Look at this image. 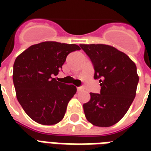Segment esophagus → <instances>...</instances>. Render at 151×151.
<instances>
[{"label":"esophagus","mask_w":151,"mask_h":151,"mask_svg":"<svg viewBox=\"0 0 151 151\" xmlns=\"http://www.w3.org/2000/svg\"><path fill=\"white\" fill-rule=\"evenodd\" d=\"M77 90H78V91H84V88L82 87V86H79V87H78L77 88Z\"/></svg>","instance_id":"obj_1"}]
</instances>
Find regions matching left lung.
<instances>
[{"label":"left lung","instance_id":"obj_1","mask_svg":"<svg viewBox=\"0 0 151 151\" xmlns=\"http://www.w3.org/2000/svg\"><path fill=\"white\" fill-rule=\"evenodd\" d=\"M91 60L94 78L100 82V93H91L83 104L86 118L92 124L109 127L125 115L136 95L139 78L136 65L126 54L105 44H80Z\"/></svg>","mask_w":151,"mask_h":151}]
</instances>
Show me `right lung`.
<instances>
[{
    "label": "right lung",
    "instance_id": "obj_1",
    "mask_svg": "<svg viewBox=\"0 0 151 151\" xmlns=\"http://www.w3.org/2000/svg\"><path fill=\"white\" fill-rule=\"evenodd\" d=\"M80 49L76 44L43 42L28 47L16 58L13 81L17 99L35 122L52 125L64 118L77 88L54 77L69 53Z\"/></svg>",
    "mask_w": 151,
    "mask_h": 151
}]
</instances>
